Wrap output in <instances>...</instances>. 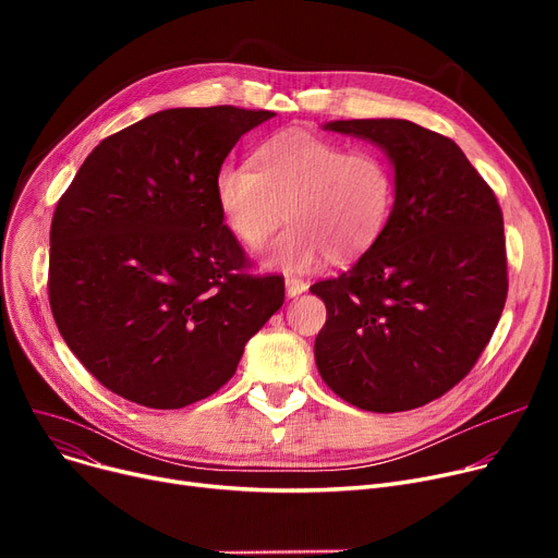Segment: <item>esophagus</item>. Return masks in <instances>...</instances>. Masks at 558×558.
<instances>
[{
  "label": "esophagus",
  "instance_id": "34e87169",
  "mask_svg": "<svg viewBox=\"0 0 558 558\" xmlns=\"http://www.w3.org/2000/svg\"><path fill=\"white\" fill-rule=\"evenodd\" d=\"M284 287H287V296L294 299V296H301L303 291H307L310 284L305 280H301V278H287Z\"/></svg>",
  "mask_w": 558,
  "mask_h": 558
}]
</instances>
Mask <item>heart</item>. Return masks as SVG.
Returning <instances> with one entry per match:
<instances>
[{
    "label": "heart",
    "instance_id": "heart-1",
    "mask_svg": "<svg viewBox=\"0 0 558 558\" xmlns=\"http://www.w3.org/2000/svg\"><path fill=\"white\" fill-rule=\"evenodd\" d=\"M213 192L228 232L257 251L274 230L289 228L264 262L284 271H310L326 255L350 262L364 255L387 228L396 201L391 162L373 146L341 142L303 129L262 140L251 165H221Z\"/></svg>",
    "mask_w": 558,
    "mask_h": 558
}]
</instances>
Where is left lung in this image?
<instances>
[{"label":"left lung","mask_w":558,"mask_h":558,"mask_svg":"<svg viewBox=\"0 0 558 558\" xmlns=\"http://www.w3.org/2000/svg\"><path fill=\"white\" fill-rule=\"evenodd\" d=\"M324 129L383 146L396 201L379 240L339 278L310 287L328 318L316 368L345 402L393 414L441 398L471 373L507 303L500 203L459 146L407 120Z\"/></svg>","instance_id":"1"}]
</instances>
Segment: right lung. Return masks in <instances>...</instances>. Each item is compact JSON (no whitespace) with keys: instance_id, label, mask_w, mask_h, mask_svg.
Wrapping results in <instances>:
<instances>
[{"instance_id":"obj_1","label":"right lung","mask_w":558,"mask_h":558,"mask_svg":"<svg viewBox=\"0 0 558 558\" xmlns=\"http://www.w3.org/2000/svg\"><path fill=\"white\" fill-rule=\"evenodd\" d=\"M274 114L160 110L101 140L58 201L51 314L112 393L151 409L213 396L282 307V276L248 271L213 192L232 146Z\"/></svg>"}]
</instances>
